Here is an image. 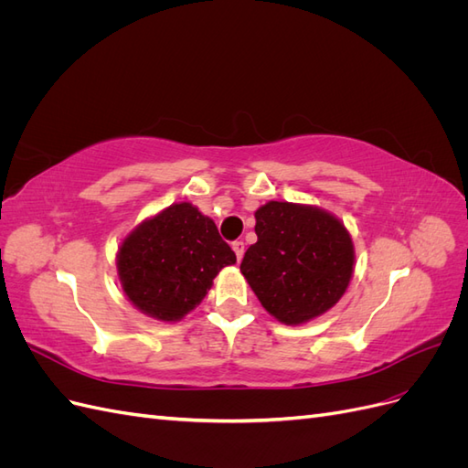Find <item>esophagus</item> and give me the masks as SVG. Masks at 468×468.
<instances>
[{
  "label": "esophagus",
  "instance_id": "1",
  "mask_svg": "<svg viewBox=\"0 0 468 468\" xmlns=\"http://www.w3.org/2000/svg\"><path fill=\"white\" fill-rule=\"evenodd\" d=\"M232 250H234V253H236V260H238V261H242V258H244V251H246L242 239H236V242L232 244Z\"/></svg>",
  "mask_w": 468,
  "mask_h": 468
}]
</instances>
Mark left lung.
Returning a JSON list of instances; mask_svg holds the SVG:
<instances>
[{"mask_svg": "<svg viewBox=\"0 0 468 468\" xmlns=\"http://www.w3.org/2000/svg\"><path fill=\"white\" fill-rule=\"evenodd\" d=\"M258 242L239 271L261 306L285 325L328 313L346 294L356 246L346 224L316 205L269 201L256 212Z\"/></svg>", "mask_w": 468, "mask_h": 468, "instance_id": "1", "label": "left lung"}]
</instances>
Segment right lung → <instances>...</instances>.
<instances>
[{
    "label": "right lung",
    "mask_w": 468,
    "mask_h": 468,
    "mask_svg": "<svg viewBox=\"0 0 468 468\" xmlns=\"http://www.w3.org/2000/svg\"><path fill=\"white\" fill-rule=\"evenodd\" d=\"M234 263L236 253L220 238L215 220L187 201L138 222L117 250V275L126 301L169 324L199 306L212 279Z\"/></svg>",
    "instance_id": "1"
}]
</instances>
